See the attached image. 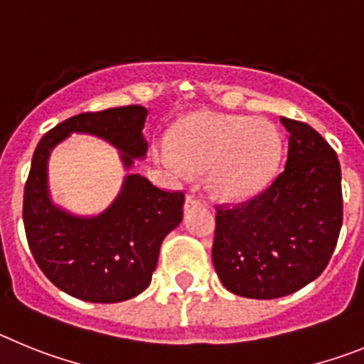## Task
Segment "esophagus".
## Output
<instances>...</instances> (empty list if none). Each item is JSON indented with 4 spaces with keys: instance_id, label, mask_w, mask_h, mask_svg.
I'll return each mask as SVG.
<instances>
[{
    "instance_id": "34e87169",
    "label": "esophagus",
    "mask_w": 364,
    "mask_h": 364,
    "mask_svg": "<svg viewBox=\"0 0 364 364\" xmlns=\"http://www.w3.org/2000/svg\"><path fill=\"white\" fill-rule=\"evenodd\" d=\"M202 204H204V200H202L200 197H197V195L189 193L188 197H186L184 208H186V210H189V208H193V205H202Z\"/></svg>"
}]
</instances>
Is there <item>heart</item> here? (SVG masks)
I'll use <instances>...</instances> for the list:
<instances>
[{
	"label": "heart",
	"instance_id": "1",
	"mask_svg": "<svg viewBox=\"0 0 364 364\" xmlns=\"http://www.w3.org/2000/svg\"><path fill=\"white\" fill-rule=\"evenodd\" d=\"M281 154V133L266 118L197 111L176 122L162 160L173 169L208 171V188L222 200H246L272 182Z\"/></svg>",
	"mask_w": 364,
	"mask_h": 364
}]
</instances>
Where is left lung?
Segmentation results:
<instances>
[{
  "instance_id": "1",
  "label": "left lung",
  "mask_w": 364,
  "mask_h": 364,
  "mask_svg": "<svg viewBox=\"0 0 364 364\" xmlns=\"http://www.w3.org/2000/svg\"><path fill=\"white\" fill-rule=\"evenodd\" d=\"M288 131L286 166L252 200L217 205L211 257L226 290L277 299L317 279L330 262L343 191L336 151L314 127L281 117Z\"/></svg>"
}]
</instances>
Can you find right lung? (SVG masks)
<instances>
[{
	"label": "right lung",
	"instance_id": "1",
	"mask_svg": "<svg viewBox=\"0 0 364 364\" xmlns=\"http://www.w3.org/2000/svg\"><path fill=\"white\" fill-rule=\"evenodd\" d=\"M147 109L125 105L82 112L45 134L32 156L23 193V224L32 257L56 288L87 302H122L149 286L160 244L182 222L184 193L164 191L127 175L104 213L78 217L53 204L47 186L50 151L73 133L104 138L120 151L125 169L144 159Z\"/></svg>",
	"mask_w": 364,
	"mask_h": 364
}]
</instances>
